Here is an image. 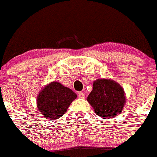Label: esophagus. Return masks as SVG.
Segmentation results:
<instances>
[{"label":"esophagus","instance_id":"1","mask_svg":"<svg viewBox=\"0 0 157 157\" xmlns=\"http://www.w3.org/2000/svg\"><path fill=\"white\" fill-rule=\"evenodd\" d=\"M78 96L79 98H85V94L83 93V92H79Z\"/></svg>","mask_w":157,"mask_h":157}]
</instances>
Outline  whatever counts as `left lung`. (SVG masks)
<instances>
[{"mask_svg": "<svg viewBox=\"0 0 157 157\" xmlns=\"http://www.w3.org/2000/svg\"><path fill=\"white\" fill-rule=\"evenodd\" d=\"M87 101L98 116L110 119L122 112L125 103V92L115 81L99 78L94 82Z\"/></svg>", "mask_w": 157, "mask_h": 157, "instance_id": "obj_1", "label": "left lung"}]
</instances>
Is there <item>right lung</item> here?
<instances>
[{"instance_id":"1","label":"right lung","mask_w":157,"mask_h":157,"mask_svg":"<svg viewBox=\"0 0 157 157\" xmlns=\"http://www.w3.org/2000/svg\"><path fill=\"white\" fill-rule=\"evenodd\" d=\"M76 94L59 82H52L39 92L37 98L38 110L47 119L61 117L67 111Z\"/></svg>"}]
</instances>
